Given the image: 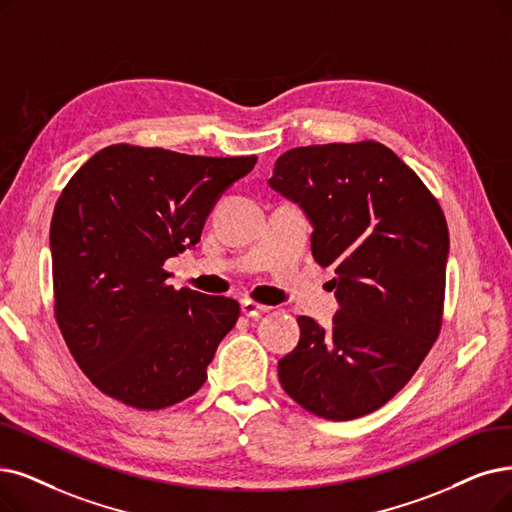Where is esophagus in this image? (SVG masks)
Listing matches in <instances>:
<instances>
[{"mask_svg": "<svg viewBox=\"0 0 512 512\" xmlns=\"http://www.w3.org/2000/svg\"><path fill=\"white\" fill-rule=\"evenodd\" d=\"M267 311H269V306L258 304L254 300H241V313L245 317H260L262 313H267Z\"/></svg>", "mask_w": 512, "mask_h": 512, "instance_id": "34e87169", "label": "esophagus"}]
</instances>
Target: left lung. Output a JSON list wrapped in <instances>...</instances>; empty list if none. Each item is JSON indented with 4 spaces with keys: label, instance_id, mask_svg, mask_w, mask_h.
<instances>
[{
    "label": "left lung",
    "instance_id": "obj_1",
    "mask_svg": "<svg viewBox=\"0 0 512 512\" xmlns=\"http://www.w3.org/2000/svg\"><path fill=\"white\" fill-rule=\"evenodd\" d=\"M269 187L311 222V250L340 309L332 327L298 317L279 382L327 420L372 414L410 382L439 336L447 222L422 180L380 142L285 151Z\"/></svg>",
    "mask_w": 512,
    "mask_h": 512
}]
</instances>
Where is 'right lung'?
<instances>
[{
    "mask_svg": "<svg viewBox=\"0 0 512 512\" xmlns=\"http://www.w3.org/2000/svg\"><path fill=\"white\" fill-rule=\"evenodd\" d=\"M250 157L113 145L69 180L50 224L56 321L102 393L161 410L197 393L239 304L174 290L168 258L199 243L220 195Z\"/></svg>",
    "mask_w": 512,
    "mask_h": 512,
    "instance_id": "add662e5",
    "label": "right lung"
}]
</instances>
